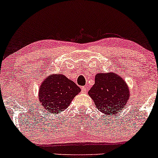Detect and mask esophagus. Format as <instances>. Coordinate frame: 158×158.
I'll use <instances>...</instances> for the list:
<instances>
[{"label":"esophagus","instance_id":"34e87169","mask_svg":"<svg viewBox=\"0 0 158 158\" xmlns=\"http://www.w3.org/2000/svg\"><path fill=\"white\" fill-rule=\"evenodd\" d=\"M87 88H88V87H87L86 85H85V86L81 87V92H82V93H84V94L87 93Z\"/></svg>","mask_w":158,"mask_h":158}]
</instances>
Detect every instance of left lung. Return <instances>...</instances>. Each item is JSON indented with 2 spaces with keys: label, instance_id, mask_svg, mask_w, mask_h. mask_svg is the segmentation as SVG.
<instances>
[{
  "label": "left lung",
  "instance_id": "left-lung-1",
  "mask_svg": "<svg viewBox=\"0 0 158 158\" xmlns=\"http://www.w3.org/2000/svg\"><path fill=\"white\" fill-rule=\"evenodd\" d=\"M88 95L99 111L114 115L124 109L130 98V91L120 76L108 72L95 76V84L88 91Z\"/></svg>",
  "mask_w": 158,
  "mask_h": 158
}]
</instances>
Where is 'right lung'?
Segmentation results:
<instances>
[{
  "label": "right lung",
  "instance_id": "add662e5",
  "mask_svg": "<svg viewBox=\"0 0 158 158\" xmlns=\"http://www.w3.org/2000/svg\"><path fill=\"white\" fill-rule=\"evenodd\" d=\"M80 88L63 74H50L41 82L39 102L44 111L58 114L70 106Z\"/></svg>",
  "mask_w": 158,
  "mask_h": 158
}]
</instances>
